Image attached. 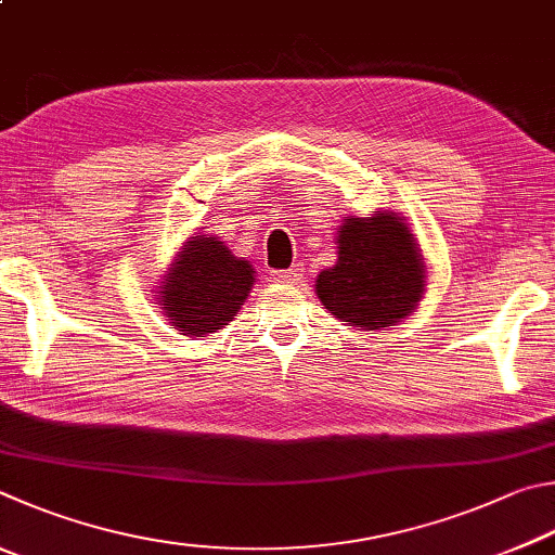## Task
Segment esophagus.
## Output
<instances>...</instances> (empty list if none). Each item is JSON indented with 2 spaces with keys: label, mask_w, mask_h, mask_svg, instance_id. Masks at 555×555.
<instances>
[{
  "label": "esophagus",
  "mask_w": 555,
  "mask_h": 555,
  "mask_svg": "<svg viewBox=\"0 0 555 555\" xmlns=\"http://www.w3.org/2000/svg\"><path fill=\"white\" fill-rule=\"evenodd\" d=\"M275 278L280 280V283H299V280L305 278V268L302 266H293V268H287V270H280Z\"/></svg>",
  "instance_id": "1"
}]
</instances>
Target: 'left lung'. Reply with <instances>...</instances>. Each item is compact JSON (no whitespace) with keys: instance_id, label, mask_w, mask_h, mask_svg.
Wrapping results in <instances>:
<instances>
[{"instance_id":"obj_1","label":"left lung","mask_w":555,"mask_h":555,"mask_svg":"<svg viewBox=\"0 0 555 555\" xmlns=\"http://www.w3.org/2000/svg\"><path fill=\"white\" fill-rule=\"evenodd\" d=\"M336 248V266L317 278L324 309L363 332H383L414 312L426 289V266L404 217H344Z\"/></svg>"}]
</instances>
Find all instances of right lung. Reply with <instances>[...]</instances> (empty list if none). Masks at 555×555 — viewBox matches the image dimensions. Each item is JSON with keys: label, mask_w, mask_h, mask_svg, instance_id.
Masks as SVG:
<instances>
[{"label": "right lung", "mask_w": 555, "mask_h": 555, "mask_svg": "<svg viewBox=\"0 0 555 555\" xmlns=\"http://www.w3.org/2000/svg\"><path fill=\"white\" fill-rule=\"evenodd\" d=\"M253 283L256 268L204 233L175 253L155 297L172 328L188 338H204L233 322Z\"/></svg>", "instance_id": "1"}]
</instances>
